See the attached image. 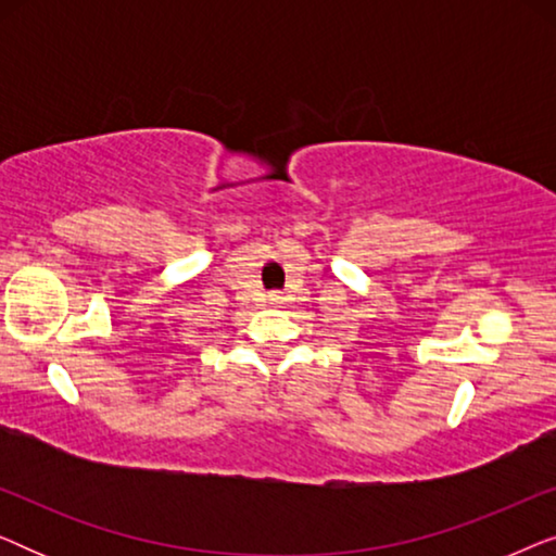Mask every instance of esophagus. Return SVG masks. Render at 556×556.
<instances>
[{"label":"esophagus","instance_id":"esophagus-1","mask_svg":"<svg viewBox=\"0 0 556 556\" xmlns=\"http://www.w3.org/2000/svg\"><path fill=\"white\" fill-rule=\"evenodd\" d=\"M273 301H276V299H273Z\"/></svg>","mask_w":556,"mask_h":556}]
</instances>
